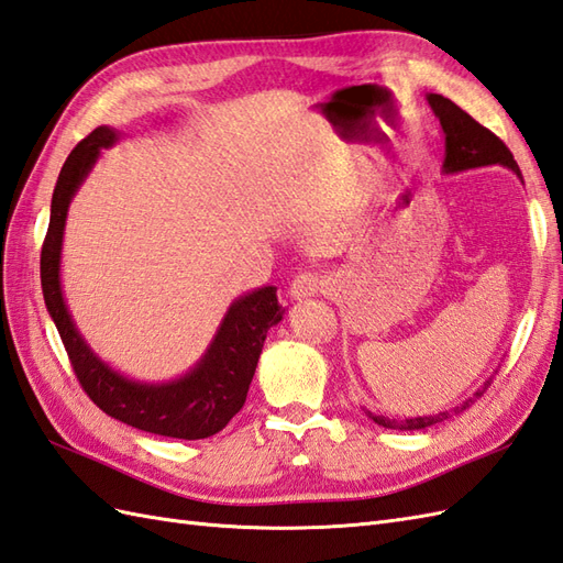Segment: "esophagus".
Returning a JSON list of instances; mask_svg holds the SVG:
<instances>
[{"instance_id":"34e87169","label":"esophagus","mask_w":563,"mask_h":563,"mask_svg":"<svg viewBox=\"0 0 563 563\" xmlns=\"http://www.w3.org/2000/svg\"><path fill=\"white\" fill-rule=\"evenodd\" d=\"M327 279H322L320 274L314 272H303L298 274V277L289 284V294L294 300H303V298H310L314 294H320L327 289Z\"/></svg>"}]
</instances>
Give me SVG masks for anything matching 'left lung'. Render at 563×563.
Here are the masks:
<instances>
[{
  "mask_svg": "<svg viewBox=\"0 0 563 563\" xmlns=\"http://www.w3.org/2000/svg\"><path fill=\"white\" fill-rule=\"evenodd\" d=\"M428 104L432 107L434 117L440 119V126L444 133V164L442 172L444 174H459V172H468V169H477V167H492V164H499V167L511 169L516 176H520L518 164L511 155V150L506 147L495 133L489 129H485L483 123H477L468 112H463L459 104H454L451 100H446L444 95L430 92L428 95ZM523 181V176H520ZM495 377V375H492ZM489 379H485V385L479 387L471 399H465L463 404H459L456 408L444 410V413H432V416H418V418H406V420H396V418H385V416H375L365 410L367 418H373L377 424L387 430H424L430 424H437L442 420H449L451 416L463 413L477 396H483L489 387Z\"/></svg>",
  "mask_w": 563,
  "mask_h": 563,
  "instance_id": "obj_1",
  "label": "left lung"
}]
</instances>
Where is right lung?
<instances>
[{
    "label": "right lung",
    "mask_w": 563,
    "mask_h": 563,
    "mask_svg": "<svg viewBox=\"0 0 563 563\" xmlns=\"http://www.w3.org/2000/svg\"><path fill=\"white\" fill-rule=\"evenodd\" d=\"M119 139L121 133L117 129L98 126L71 150L59 172L52 194L49 229L40 255L45 306L57 324L80 387L107 416L143 432L176 440H205L224 430L227 422L243 408L267 329L279 324L286 310L277 300V286H263L239 296L229 306L202 358L186 375L157 385L117 373L88 346L62 291L64 227L68 205L98 162L100 150L112 147Z\"/></svg>",
    "instance_id": "add662e5"
}]
</instances>
